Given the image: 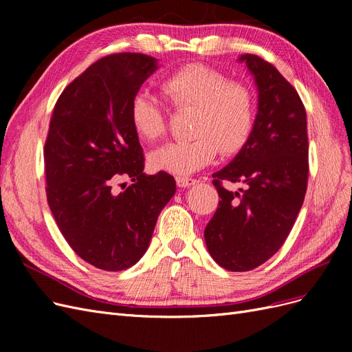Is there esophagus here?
<instances>
[{
  "mask_svg": "<svg viewBox=\"0 0 352 352\" xmlns=\"http://www.w3.org/2000/svg\"><path fill=\"white\" fill-rule=\"evenodd\" d=\"M176 184L179 188H189L197 184V180L192 177H176Z\"/></svg>",
  "mask_w": 352,
  "mask_h": 352,
  "instance_id": "1",
  "label": "esophagus"
}]
</instances>
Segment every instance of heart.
I'll use <instances>...</instances> for the list:
<instances>
[{"label": "heart", "mask_w": 352, "mask_h": 352, "mask_svg": "<svg viewBox=\"0 0 352 352\" xmlns=\"http://www.w3.org/2000/svg\"><path fill=\"white\" fill-rule=\"evenodd\" d=\"M167 101L177 110H194L185 142H170L148 155L155 172L188 176L206 167L217 151L230 155L248 141L254 126V97L243 83L229 80L221 72L199 63L177 69L160 85ZM129 119L142 141L153 142L166 132V117L151 94L140 91L129 105Z\"/></svg>", "instance_id": "heart-1"}]
</instances>
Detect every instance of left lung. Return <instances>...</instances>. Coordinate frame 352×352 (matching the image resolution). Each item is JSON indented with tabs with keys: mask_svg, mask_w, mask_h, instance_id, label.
Here are the masks:
<instances>
[{
	"mask_svg": "<svg viewBox=\"0 0 352 352\" xmlns=\"http://www.w3.org/2000/svg\"><path fill=\"white\" fill-rule=\"evenodd\" d=\"M257 87V116L248 141L212 173L220 201L204 230L208 252L230 272H248L279 251L300 212L308 179L307 114L300 95L279 70L242 54ZM241 183L232 193L221 180Z\"/></svg>",
	"mask_w": 352,
	"mask_h": 352,
	"instance_id": "obj_1",
	"label": "left lung"
}]
</instances>
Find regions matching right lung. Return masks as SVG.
I'll return each instance as SVG.
<instances>
[{"label":"right lung","instance_id":"1","mask_svg":"<svg viewBox=\"0 0 352 352\" xmlns=\"http://www.w3.org/2000/svg\"><path fill=\"white\" fill-rule=\"evenodd\" d=\"M158 67L138 52L104 57L61 92L52 111L44 148L48 206L72 250L101 270L142 258L176 192L173 176L144 173L129 119L132 98ZM122 177L133 184L119 193L113 184Z\"/></svg>","mask_w":352,"mask_h":352}]
</instances>
